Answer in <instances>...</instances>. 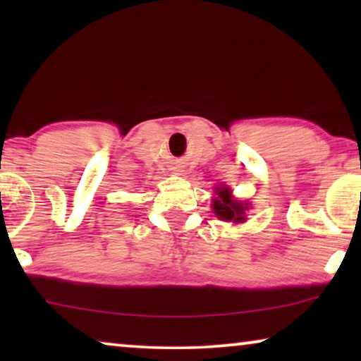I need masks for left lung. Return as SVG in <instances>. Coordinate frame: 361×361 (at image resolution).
I'll return each instance as SVG.
<instances>
[{
	"mask_svg": "<svg viewBox=\"0 0 361 361\" xmlns=\"http://www.w3.org/2000/svg\"><path fill=\"white\" fill-rule=\"evenodd\" d=\"M216 189H219L216 190L219 199L214 200V210L216 216L221 220L233 221V224L245 221V210L248 209V205L231 199L230 189H226V187H216Z\"/></svg>",
	"mask_w": 361,
	"mask_h": 361,
	"instance_id": "8db88e82",
	"label": "left lung"
}]
</instances>
